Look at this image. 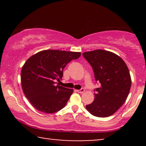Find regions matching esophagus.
<instances>
[{"instance_id":"esophagus-1","label":"esophagus","mask_w":146,"mask_h":146,"mask_svg":"<svg viewBox=\"0 0 146 146\" xmlns=\"http://www.w3.org/2000/svg\"><path fill=\"white\" fill-rule=\"evenodd\" d=\"M84 91H85L84 88H81V89H80V90H77L78 92V93H80V94L83 93V92H84Z\"/></svg>"}]
</instances>
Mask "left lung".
<instances>
[{
    "label": "left lung",
    "instance_id": "obj_1",
    "mask_svg": "<svg viewBox=\"0 0 146 146\" xmlns=\"http://www.w3.org/2000/svg\"><path fill=\"white\" fill-rule=\"evenodd\" d=\"M82 55L100 83V87L94 89V100L86 108L94 116L108 117L126 100L131 83L129 70L124 61L111 52L96 50Z\"/></svg>",
    "mask_w": 146,
    "mask_h": 146
}]
</instances>
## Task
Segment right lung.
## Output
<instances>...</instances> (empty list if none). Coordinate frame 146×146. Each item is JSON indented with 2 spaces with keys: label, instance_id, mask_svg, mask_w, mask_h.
I'll list each match as a JSON object with an SVG mask.
<instances>
[{
  "label": "right lung",
  "instance_id": "right-lung-1",
  "mask_svg": "<svg viewBox=\"0 0 146 146\" xmlns=\"http://www.w3.org/2000/svg\"><path fill=\"white\" fill-rule=\"evenodd\" d=\"M80 52L46 50L29 58L21 71V83L25 96L38 110L52 113L66 104L72 89L56 85L63 76V70Z\"/></svg>",
  "mask_w": 146,
  "mask_h": 146
}]
</instances>
